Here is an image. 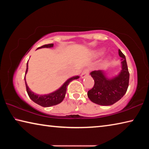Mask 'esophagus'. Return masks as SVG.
Returning a JSON list of instances; mask_svg holds the SVG:
<instances>
[{
  "instance_id": "1",
  "label": "esophagus",
  "mask_w": 149,
  "mask_h": 149,
  "mask_svg": "<svg viewBox=\"0 0 149 149\" xmlns=\"http://www.w3.org/2000/svg\"><path fill=\"white\" fill-rule=\"evenodd\" d=\"M89 69H85L84 72L81 73V78H84L88 75L89 74Z\"/></svg>"
}]
</instances>
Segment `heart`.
<instances>
[{"label": "heart", "instance_id": "1", "mask_svg": "<svg viewBox=\"0 0 149 149\" xmlns=\"http://www.w3.org/2000/svg\"><path fill=\"white\" fill-rule=\"evenodd\" d=\"M104 52H105L104 49H100L96 50V51L94 52V56L95 57H100L102 56V55L104 54Z\"/></svg>", "mask_w": 149, "mask_h": 149}]
</instances>
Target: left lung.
I'll use <instances>...</instances> for the list:
<instances>
[{
	"label": "left lung",
	"instance_id": "8db88e82",
	"mask_svg": "<svg viewBox=\"0 0 149 149\" xmlns=\"http://www.w3.org/2000/svg\"><path fill=\"white\" fill-rule=\"evenodd\" d=\"M122 58V70L117 75L108 78L103 70H95L90 73L95 81V85L87 93L89 99L95 104L109 106L114 104L123 97L129 86L130 73L125 56L118 50Z\"/></svg>",
	"mask_w": 149,
	"mask_h": 149
}]
</instances>
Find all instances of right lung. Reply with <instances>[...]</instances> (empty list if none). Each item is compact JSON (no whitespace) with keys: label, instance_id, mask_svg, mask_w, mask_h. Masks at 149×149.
Segmentation results:
<instances>
[{"label":"right lung","instance_id":"right-lung-1","mask_svg":"<svg viewBox=\"0 0 149 149\" xmlns=\"http://www.w3.org/2000/svg\"><path fill=\"white\" fill-rule=\"evenodd\" d=\"M54 44H48L45 45L43 46L37 48V49H41V48H51L53 47ZM28 70V62L27 63V68L26 71V74H25L24 79H25V84H26V91L27 94H28L29 97L33 101L36 103V104H39L41 107H52V106L56 105L58 104H60L63 100H64L65 93H66V89L67 86L74 79H77L78 78H79V76L76 75V76H73L72 77L69 78L66 81H65L64 84H63L61 87H60L58 89H57L55 91L52 92L51 93L47 95H37L36 93L31 91L29 87L27 86V84L26 81V75Z\"/></svg>","mask_w":149,"mask_h":149}]
</instances>
